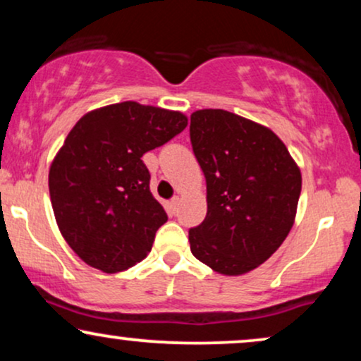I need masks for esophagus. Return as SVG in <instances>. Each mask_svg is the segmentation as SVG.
<instances>
[{
	"label": "esophagus",
	"instance_id": "1",
	"mask_svg": "<svg viewBox=\"0 0 361 361\" xmlns=\"http://www.w3.org/2000/svg\"><path fill=\"white\" fill-rule=\"evenodd\" d=\"M178 204H180V197H173V198H171V209H173V212H176Z\"/></svg>",
	"mask_w": 361,
	"mask_h": 361
}]
</instances>
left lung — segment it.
Masks as SVG:
<instances>
[{
  "instance_id": "1",
  "label": "left lung",
  "mask_w": 361,
  "mask_h": 361,
  "mask_svg": "<svg viewBox=\"0 0 361 361\" xmlns=\"http://www.w3.org/2000/svg\"><path fill=\"white\" fill-rule=\"evenodd\" d=\"M190 140L207 181V215L188 231L190 250L222 275L255 270L292 229L300 169L275 132L226 110L193 111Z\"/></svg>"
}]
</instances>
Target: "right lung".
Returning a JSON list of instances; mask_svg holds the SVG:
<instances>
[{
	"mask_svg": "<svg viewBox=\"0 0 361 361\" xmlns=\"http://www.w3.org/2000/svg\"><path fill=\"white\" fill-rule=\"evenodd\" d=\"M188 126L180 111L115 103L78 120L54 157L49 193L62 238L90 267L128 270L168 221L142 156Z\"/></svg>",
	"mask_w": 361,
	"mask_h": 361,
	"instance_id": "obj_1",
	"label": "right lung"
}]
</instances>
